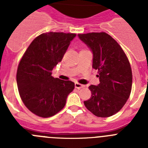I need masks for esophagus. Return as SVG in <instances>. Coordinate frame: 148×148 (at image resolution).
I'll list each match as a JSON object with an SVG mask.
<instances>
[{"mask_svg":"<svg viewBox=\"0 0 148 148\" xmlns=\"http://www.w3.org/2000/svg\"><path fill=\"white\" fill-rule=\"evenodd\" d=\"M75 88L77 89H82V88H84L85 86L83 85V84H81L79 83H75Z\"/></svg>","mask_w":148,"mask_h":148,"instance_id":"esophagus-1","label":"esophagus"}]
</instances>
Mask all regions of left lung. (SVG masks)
<instances>
[{
	"mask_svg": "<svg viewBox=\"0 0 148 148\" xmlns=\"http://www.w3.org/2000/svg\"><path fill=\"white\" fill-rule=\"evenodd\" d=\"M92 53V68L98 70L100 83L90 85L92 95L84 101L87 110L98 117L118 113L130 96L132 71L119 44L105 32L78 34Z\"/></svg>",
	"mask_w": 148,
	"mask_h": 148,
	"instance_id": "8db88e82",
	"label": "left lung"
}]
</instances>
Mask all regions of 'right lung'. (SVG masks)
I'll return each mask as SVG.
<instances>
[{
	"mask_svg": "<svg viewBox=\"0 0 148 148\" xmlns=\"http://www.w3.org/2000/svg\"><path fill=\"white\" fill-rule=\"evenodd\" d=\"M75 34L47 32L35 38L22 57L17 84L23 104L32 113L47 118L64 108L75 84L52 76Z\"/></svg>",
	"mask_w": 148,
	"mask_h": 148,
	"instance_id": "obj_1",
	"label": "right lung"
}]
</instances>
